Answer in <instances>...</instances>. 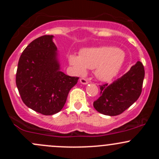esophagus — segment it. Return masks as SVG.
Listing matches in <instances>:
<instances>
[{"mask_svg":"<svg viewBox=\"0 0 159 159\" xmlns=\"http://www.w3.org/2000/svg\"><path fill=\"white\" fill-rule=\"evenodd\" d=\"M80 82H81L82 84H87L88 83H89V81H88L86 78H80Z\"/></svg>","mask_w":159,"mask_h":159,"instance_id":"34e87169","label":"esophagus"}]
</instances>
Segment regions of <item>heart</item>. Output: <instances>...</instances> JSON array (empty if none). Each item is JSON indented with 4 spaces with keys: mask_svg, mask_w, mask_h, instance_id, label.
Instances as JSON below:
<instances>
[{
    "mask_svg": "<svg viewBox=\"0 0 159 159\" xmlns=\"http://www.w3.org/2000/svg\"><path fill=\"white\" fill-rule=\"evenodd\" d=\"M124 58L125 54L121 50L101 47L83 49L80 56L70 54L68 61L78 75H84L88 68L94 69L95 76L99 80L108 81L120 71Z\"/></svg>",
    "mask_w": 159,
    "mask_h": 159,
    "instance_id": "b5f03b06",
    "label": "heart"
}]
</instances>
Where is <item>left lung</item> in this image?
I'll list each match as a JSON object with an SVG mask.
<instances>
[{
  "instance_id": "obj_1",
  "label": "left lung",
  "mask_w": 159,
  "mask_h": 159,
  "mask_svg": "<svg viewBox=\"0 0 159 159\" xmlns=\"http://www.w3.org/2000/svg\"><path fill=\"white\" fill-rule=\"evenodd\" d=\"M145 69L141 61L111 84L100 85V97L93 106L101 114L115 116L124 112L134 103L142 90Z\"/></svg>"
}]
</instances>
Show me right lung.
<instances>
[{"label":"right lung","mask_w":159,"mask_h":159,"mask_svg":"<svg viewBox=\"0 0 159 159\" xmlns=\"http://www.w3.org/2000/svg\"><path fill=\"white\" fill-rule=\"evenodd\" d=\"M53 35L34 40L19 58L16 84L24 103L44 115H52L63 108L70 90L78 82L60 70L57 47Z\"/></svg>","instance_id":"add662e5"}]
</instances>
